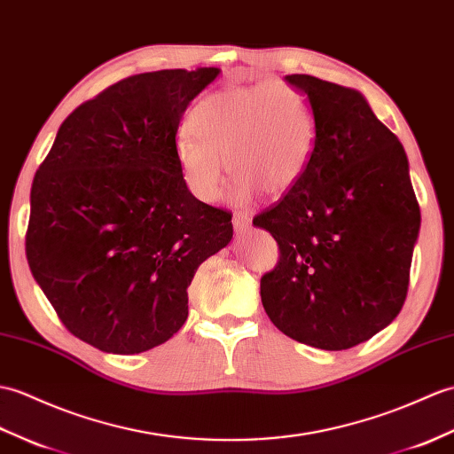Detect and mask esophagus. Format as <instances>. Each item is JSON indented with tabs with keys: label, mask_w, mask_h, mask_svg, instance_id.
I'll return each instance as SVG.
<instances>
[{
	"label": "esophagus",
	"mask_w": 454,
	"mask_h": 454,
	"mask_svg": "<svg viewBox=\"0 0 454 454\" xmlns=\"http://www.w3.org/2000/svg\"><path fill=\"white\" fill-rule=\"evenodd\" d=\"M231 224H234L236 231H246L251 228V216L247 213H236L231 218Z\"/></svg>",
	"instance_id": "1"
}]
</instances>
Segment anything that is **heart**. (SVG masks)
<instances>
[{
    "instance_id": "obj_1",
    "label": "heart",
    "mask_w": 454,
    "mask_h": 454,
    "mask_svg": "<svg viewBox=\"0 0 454 454\" xmlns=\"http://www.w3.org/2000/svg\"><path fill=\"white\" fill-rule=\"evenodd\" d=\"M177 139L184 182L199 201L216 203L231 177V201L244 205L257 192L280 197L308 170L315 118L308 98L284 81L230 87L207 94L189 114Z\"/></svg>"
}]
</instances>
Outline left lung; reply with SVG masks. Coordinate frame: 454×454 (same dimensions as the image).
I'll return each instance as SVG.
<instances>
[{"label": "left lung", "mask_w": 454, "mask_h": 454, "mask_svg": "<svg viewBox=\"0 0 454 454\" xmlns=\"http://www.w3.org/2000/svg\"><path fill=\"white\" fill-rule=\"evenodd\" d=\"M284 81L309 102L315 146L300 182L253 220L280 247L261 301L290 339L346 350L403 309L419 207L404 146L362 92L311 75Z\"/></svg>", "instance_id": "1"}]
</instances>
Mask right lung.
Segmentation results:
<instances>
[{
    "label": "right lung",
    "mask_w": 454,
    "mask_h": 454,
    "mask_svg": "<svg viewBox=\"0 0 454 454\" xmlns=\"http://www.w3.org/2000/svg\"><path fill=\"white\" fill-rule=\"evenodd\" d=\"M218 67L162 69L112 84L59 125L30 189L27 259L58 317L110 354L166 342L187 288L230 244L231 216L189 192L176 135Z\"/></svg>",
    "instance_id": "right-lung-1"
}]
</instances>
